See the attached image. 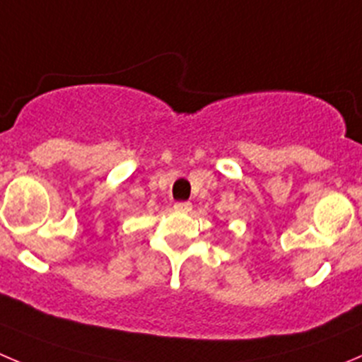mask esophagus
<instances>
[{
  "instance_id": "esophagus-1",
  "label": "esophagus",
  "mask_w": 362,
  "mask_h": 362,
  "mask_svg": "<svg viewBox=\"0 0 362 362\" xmlns=\"http://www.w3.org/2000/svg\"><path fill=\"white\" fill-rule=\"evenodd\" d=\"M191 203L189 202H177L175 203V210H182V212H189L191 210Z\"/></svg>"
}]
</instances>
